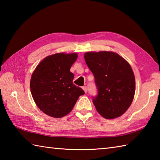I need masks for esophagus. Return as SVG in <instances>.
I'll return each instance as SVG.
<instances>
[{"instance_id":"obj_1","label":"esophagus","mask_w":160,"mask_h":160,"mask_svg":"<svg viewBox=\"0 0 160 160\" xmlns=\"http://www.w3.org/2000/svg\"><path fill=\"white\" fill-rule=\"evenodd\" d=\"M82 89L84 91V92H85V93L87 92V86L82 87Z\"/></svg>"}]
</instances>
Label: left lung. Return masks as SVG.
Segmentation results:
<instances>
[{"mask_svg":"<svg viewBox=\"0 0 160 160\" xmlns=\"http://www.w3.org/2000/svg\"><path fill=\"white\" fill-rule=\"evenodd\" d=\"M84 60L95 78L98 95L93 102L97 111L106 119L121 116L130 107L135 91L130 64L112 52H87Z\"/></svg>","mask_w":160,"mask_h":160,"instance_id":"1","label":"left lung"}]
</instances>
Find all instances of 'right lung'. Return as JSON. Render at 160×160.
<instances>
[{
	"label": "right lung",
	"instance_id": "right-lung-1",
	"mask_svg": "<svg viewBox=\"0 0 160 160\" xmlns=\"http://www.w3.org/2000/svg\"><path fill=\"white\" fill-rule=\"evenodd\" d=\"M78 58L76 53H58L46 57L33 71L30 81L33 99L43 113L53 118L69 113L78 98L84 94L73 83L70 68Z\"/></svg>",
	"mask_w": 160,
	"mask_h": 160
}]
</instances>
